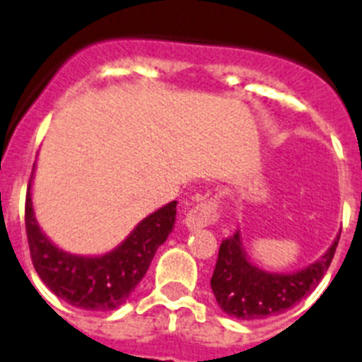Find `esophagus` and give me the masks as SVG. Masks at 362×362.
Returning a JSON list of instances; mask_svg holds the SVG:
<instances>
[{
  "instance_id": "1",
  "label": "esophagus",
  "mask_w": 362,
  "mask_h": 362,
  "mask_svg": "<svg viewBox=\"0 0 362 362\" xmlns=\"http://www.w3.org/2000/svg\"><path fill=\"white\" fill-rule=\"evenodd\" d=\"M219 219V204L216 198H207V200L197 204L185 216V225L191 230H200V228L214 225Z\"/></svg>"
}]
</instances>
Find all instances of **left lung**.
<instances>
[{"instance_id":"left-lung-1","label":"left lung","mask_w":362,"mask_h":362,"mask_svg":"<svg viewBox=\"0 0 362 362\" xmlns=\"http://www.w3.org/2000/svg\"><path fill=\"white\" fill-rule=\"evenodd\" d=\"M339 235L320 261L289 275L268 273L246 259L239 230L223 239L211 288L223 313L238 320H264L282 314L309 295L329 269Z\"/></svg>"}]
</instances>
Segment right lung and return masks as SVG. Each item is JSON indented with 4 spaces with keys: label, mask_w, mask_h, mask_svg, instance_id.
I'll return each mask as SVG.
<instances>
[{
    "label": "right lung",
    "mask_w": 362,
    "mask_h": 362,
    "mask_svg": "<svg viewBox=\"0 0 362 362\" xmlns=\"http://www.w3.org/2000/svg\"><path fill=\"white\" fill-rule=\"evenodd\" d=\"M26 191L25 225L33 268L46 286L64 302L87 310H112L127 302L146 275L158 246L175 225L177 202L144 218L135 230L110 253L101 257H78L57 248L40 232Z\"/></svg>",
    "instance_id": "obj_1"
}]
</instances>
